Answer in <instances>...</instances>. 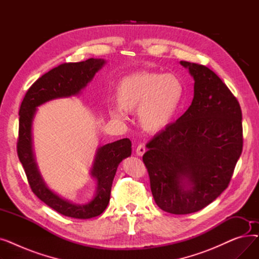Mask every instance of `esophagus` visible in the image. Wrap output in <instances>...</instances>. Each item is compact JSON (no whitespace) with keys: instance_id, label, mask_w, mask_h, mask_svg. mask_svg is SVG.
I'll return each mask as SVG.
<instances>
[{"instance_id":"34e87169","label":"esophagus","mask_w":259,"mask_h":259,"mask_svg":"<svg viewBox=\"0 0 259 259\" xmlns=\"http://www.w3.org/2000/svg\"><path fill=\"white\" fill-rule=\"evenodd\" d=\"M137 154L138 155H140V156H142L145 152H146V147H145V145L144 144H140L138 147H137Z\"/></svg>"}]
</instances>
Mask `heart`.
Segmentation results:
<instances>
[{"label": "heart", "mask_w": 259, "mask_h": 259, "mask_svg": "<svg viewBox=\"0 0 259 259\" xmlns=\"http://www.w3.org/2000/svg\"><path fill=\"white\" fill-rule=\"evenodd\" d=\"M184 97V85L174 74L143 70L121 78L115 87L114 101L118 110L115 119L138 110L142 128L150 133L165 130L175 117Z\"/></svg>", "instance_id": "1"}]
</instances>
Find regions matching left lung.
<instances>
[{
    "mask_svg": "<svg viewBox=\"0 0 259 259\" xmlns=\"http://www.w3.org/2000/svg\"><path fill=\"white\" fill-rule=\"evenodd\" d=\"M194 78L188 110L147 144L143 156L156 205L168 213L201 210L228 188L242 151L241 109L205 65L182 61Z\"/></svg>",
    "mask_w": 259,
    "mask_h": 259,
    "instance_id": "1",
    "label": "left lung"
}]
</instances>
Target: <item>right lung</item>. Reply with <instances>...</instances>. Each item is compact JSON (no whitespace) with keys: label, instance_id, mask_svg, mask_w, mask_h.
<instances>
[{"label":"right lung","instance_id":"add662e5","mask_svg":"<svg viewBox=\"0 0 259 259\" xmlns=\"http://www.w3.org/2000/svg\"><path fill=\"white\" fill-rule=\"evenodd\" d=\"M104 64L102 59H88L78 63H64L53 68L31 85L19 111L17 151L31 191L53 210L73 219H92L105 211L110 200L111 187L119 162L131 155V142L129 139H122L99 148L91 171L92 176L98 180L97 194L90 202L78 206L50 191L39 175L32 152V119L37 106L53 99L77 94Z\"/></svg>","mask_w":259,"mask_h":259}]
</instances>
